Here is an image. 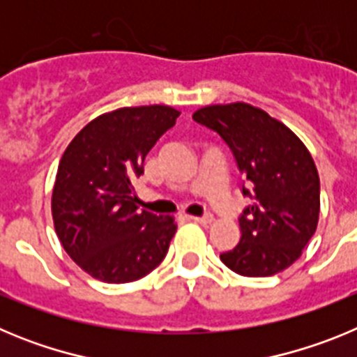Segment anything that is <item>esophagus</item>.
I'll return each instance as SVG.
<instances>
[{"label":"esophagus","mask_w":357,"mask_h":357,"mask_svg":"<svg viewBox=\"0 0 357 357\" xmlns=\"http://www.w3.org/2000/svg\"><path fill=\"white\" fill-rule=\"evenodd\" d=\"M191 220H195L197 223H202V225H207V223L213 222V214H204V216H191Z\"/></svg>","instance_id":"obj_1"}]
</instances>
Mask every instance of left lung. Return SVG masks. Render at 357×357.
Masks as SVG:
<instances>
[{
    "instance_id": "left-lung-1",
    "label": "left lung",
    "mask_w": 357,
    "mask_h": 357,
    "mask_svg": "<svg viewBox=\"0 0 357 357\" xmlns=\"http://www.w3.org/2000/svg\"><path fill=\"white\" fill-rule=\"evenodd\" d=\"M193 119L229 144L252 204L239 216L241 239L220 259L245 277H270L291 266L313 238L320 214L314 160L284 123L248 103L202 107Z\"/></svg>"
}]
</instances>
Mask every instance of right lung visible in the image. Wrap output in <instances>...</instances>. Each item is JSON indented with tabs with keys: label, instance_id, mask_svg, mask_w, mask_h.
<instances>
[{
	"label": "right lung",
	"instance_id": "right-lung-1",
	"mask_svg": "<svg viewBox=\"0 0 357 357\" xmlns=\"http://www.w3.org/2000/svg\"><path fill=\"white\" fill-rule=\"evenodd\" d=\"M178 116L168 105L123 107L87 123L66 148L53 185V225L69 257L94 279L132 282L168 254L175 220L139 211L134 181Z\"/></svg>",
	"mask_w": 357,
	"mask_h": 357
}]
</instances>
